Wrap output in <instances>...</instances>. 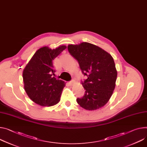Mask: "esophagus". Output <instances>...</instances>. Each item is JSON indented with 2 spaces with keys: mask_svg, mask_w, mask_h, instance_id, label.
I'll use <instances>...</instances> for the list:
<instances>
[{
  "mask_svg": "<svg viewBox=\"0 0 147 147\" xmlns=\"http://www.w3.org/2000/svg\"><path fill=\"white\" fill-rule=\"evenodd\" d=\"M75 83H76V82H75L74 80H72V81H71V82H69V84H70V86H72V85H73L74 84H75Z\"/></svg>",
  "mask_w": 147,
  "mask_h": 147,
  "instance_id": "obj_1",
  "label": "esophagus"
}]
</instances>
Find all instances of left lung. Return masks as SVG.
I'll return each mask as SVG.
<instances>
[{
    "label": "left lung",
    "mask_w": 147,
    "mask_h": 147,
    "mask_svg": "<svg viewBox=\"0 0 147 147\" xmlns=\"http://www.w3.org/2000/svg\"><path fill=\"white\" fill-rule=\"evenodd\" d=\"M68 50L87 76L82 82L86 90L84 95L77 99V103L89 111L102 107L110 99L115 87L117 71L113 57L100 47L87 42L69 45Z\"/></svg>",
    "instance_id": "8db88e82"
}]
</instances>
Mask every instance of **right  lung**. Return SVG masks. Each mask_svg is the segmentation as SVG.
Wrapping results in <instances>:
<instances>
[{"mask_svg":"<svg viewBox=\"0 0 147 147\" xmlns=\"http://www.w3.org/2000/svg\"><path fill=\"white\" fill-rule=\"evenodd\" d=\"M67 48L65 45L51 49L44 46L38 49L23 71L24 90L36 104L51 107L60 101L65 83L56 79L53 60Z\"/></svg>","mask_w":147,"mask_h":147,"instance_id":"1","label":"right lung"}]
</instances>
